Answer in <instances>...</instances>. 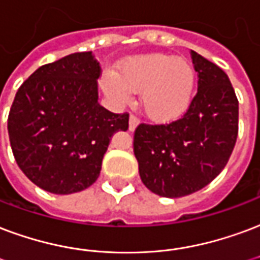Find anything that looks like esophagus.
Here are the masks:
<instances>
[{"instance_id": "34e87169", "label": "esophagus", "mask_w": 260, "mask_h": 260, "mask_svg": "<svg viewBox=\"0 0 260 260\" xmlns=\"http://www.w3.org/2000/svg\"><path fill=\"white\" fill-rule=\"evenodd\" d=\"M139 125V118L136 115H129V131H135Z\"/></svg>"}]
</instances>
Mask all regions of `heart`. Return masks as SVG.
I'll use <instances>...</instances> for the list:
<instances>
[{
	"label": "heart",
	"mask_w": 260,
	"mask_h": 260,
	"mask_svg": "<svg viewBox=\"0 0 260 260\" xmlns=\"http://www.w3.org/2000/svg\"><path fill=\"white\" fill-rule=\"evenodd\" d=\"M106 95L118 103H128L134 92H142L145 114L155 122H171L189 109L196 88V70L183 57L142 55L131 57L118 67L117 76L102 78Z\"/></svg>",
	"instance_id": "1"
}]
</instances>
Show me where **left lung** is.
<instances>
[{"instance_id": "8db88e82", "label": "left lung", "mask_w": 260, "mask_h": 260, "mask_svg": "<svg viewBox=\"0 0 260 260\" xmlns=\"http://www.w3.org/2000/svg\"><path fill=\"white\" fill-rule=\"evenodd\" d=\"M199 91L182 118L169 124H139L134 153L146 187L178 199L199 191L226 167L238 135V101L228 74L190 52Z\"/></svg>"}]
</instances>
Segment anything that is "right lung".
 <instances>
[{
	"mask_svg": "<svg viewBox=\"0 0 260 260\" xmlns=\"http://www.w3.org/2000/svg\"><path fill=\"white\" fill-rule=\"evenodd\" d=\"M99 61L78 52L44 64L17 89L8 134L19 168L53 194L85 190L99 178L111 136L128 129L129 114L98 103Z\"/></svg>",
	"mask_w": 260,
	"mask_h": 260,
	"instance_id": "right-lung-1",
	"label": "right lung"
}]
</instances>
